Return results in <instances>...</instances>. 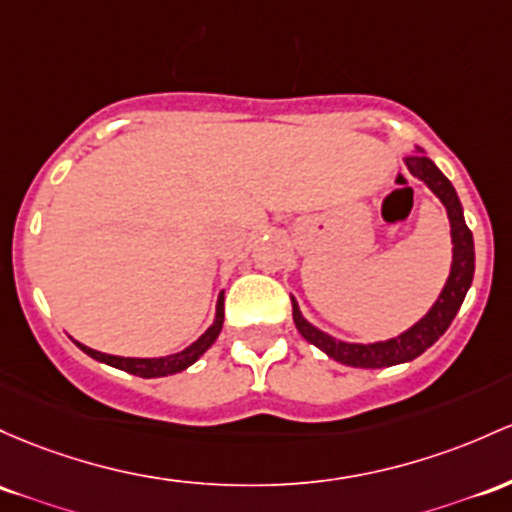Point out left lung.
<instances>
[{
	"label": "left lung",
	"instance_id": "obj_1",
	"mask_svg": "<svg viewBox=\"0 0 512 512\" xmlns=\"http://www.w3.org/2000/svg\"><path fill=\"white\" fill-rule=\"evenodd\" d=\"M406 165L411 170L413 177H418L420 182H425L432 192L437 194V199L445 204L449 226H452V272L442 289V294L437 296L435 306L430 308L428 316L420 318L411 330L401 333L398 338H391L386 342H372V345H357V342H342L330 338V335L320 333L318 328H313L306 318L301 316L299 306L291 299L294 306V323L299 328V333L306 338L311 345H316L318 350H323L325 355L333 357L335 362L347 364V367H362V369H379V367H393V364L411 362V359L420 357L430 345H435L437 340L445 335L457 311L462 308V301L469 291L471 279H474V238H471V230L466 228L462 204H459V196L454 192L452 182L437 170L435 162L425 155H411L406 157Z\"/></svg>",
	"mask_w": 512,
	"mask_h": 512
}]
</instances>
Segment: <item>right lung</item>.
Here are the masks:
<instances>
[{"mask_svg": "<svg viewBox=\"0 0 512 512\" xmlns=\"http://www.w3.org/2000/svg\"><path fill=\"white\" fill-rule=\"evenodd\" d=\"M223 328V294L218 296V306H216V320H213V325L209 330H206L204 335H201L199 340L194 342V345H189L187 350L177 352V355H170V357H155V359H136V357H114V355H104V352H97V350H89V347H84L77 342V345L82 347V352H87L89 357L97 359V362H104L109 364V367H116V369H123V372L128 374H136V376H143V379H155V376H170V374H177V372H184L187 367H192V364L204 355L206 350L216 342L218 333H221Z\"/></svg>", "mask_w": 512, "mask_h": 512, "instance_id": "1", "label": "right lung"}]
</instances>
